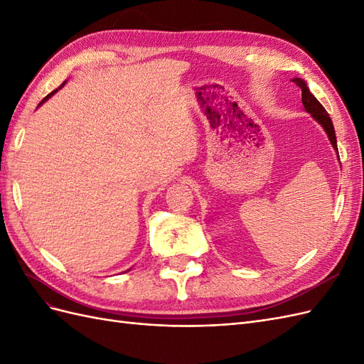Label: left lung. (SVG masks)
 I'll return each instance as SVG.
<instances>
[{
  "label": "left lung",
  "instance_id": "obj_1",
  "mask_svg": "<svg viewBox=\"0 0 364 364\" xmlns=\"http://www.w3.org/2000/svg\"><path fill=\"white\" fill-rule=\"evenodd\" d=\"M291 82L296 83L297 86L301 87V91H302V103H304L305 111H306L308 114H311V117L317 121V123L325 129L326 135H328L329 141H331L333 147L337 150V139H336L334 126H333L331 118H329L328 112L325 111V107H323L321 103H318L317 98L310 92V90H308V86H306L305 80L299 79V77H294V79H293ZM337 155H338V151H337Z\"/></svg>",
  "mask_w": 364,
  "mask_h": 364
}]
</instances>
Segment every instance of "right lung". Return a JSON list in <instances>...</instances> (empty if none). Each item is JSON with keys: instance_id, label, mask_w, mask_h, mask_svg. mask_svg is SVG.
Listing matches in <instances>:
<instances>
[{"instance_id": "1", "label": "right lung", "mask_w": 364, "mask_h": 364, "mask_svg": "<svg viewBox=\"0 0 364 364\" xmlns=\"http://www.w3.org/2000/svg\"><path fill=\"white\" fill-rule=\"evenodd\" d=\"M63 85H65V82H63V83H62V85H60V86H59V87H58V90H60V87H62V86H63ZM58 90H54V91H53V92H50V94H48V95H47V97H43V100H42V102H41V103H39V105H38V107H39V106H41V105H42V103H43V102H47V100H48V98H50V97H51V95H54V94H56V92H58Z\"/></svg>"}]
</instances>
